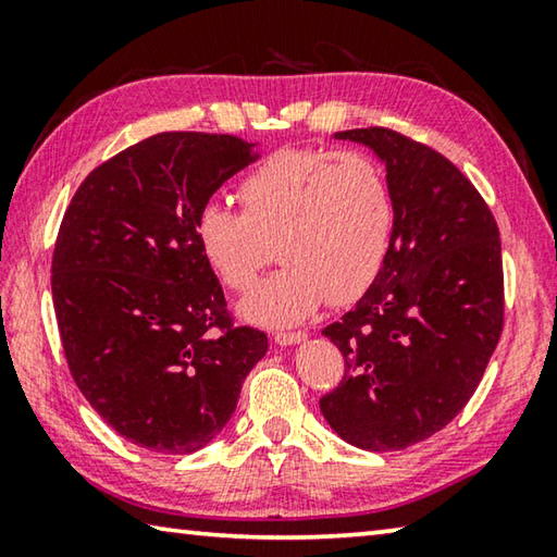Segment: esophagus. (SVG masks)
Instances as JSON below:
<instances>
[{
  "mask_svg": "<svg viewBox=\"0 0 557 557\" xmlns=\"http://www.w3.org/2000/svg\"><path fill=\"white\" fill-rule=\"evenodd\" d=\"M305 338H307L305 332H277L275 334V344L277 346H292V344L305 342Z\"/></svg>",
  "mask_w": 557,
  "mask_h": 557,
  "instance_id": "esophagus-1",
  "label": "esophagus"
}]
</instances>
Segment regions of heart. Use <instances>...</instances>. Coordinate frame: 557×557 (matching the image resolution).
I'll list each match as a JSON object with an SVG mask.
<instances>
[{"label": "heart", "instance_id": "b5f03b06", "mask_svg": "<svg viewBox=\"0 0 557 557\" xmlns=\"http://www.w3.org/2000/svg\"><path fill=\"white\" fill-rule=\"evenodd\" d=\"M238 201L243 213L225 203L201 206L194 238L206 265L233 292L256 285L275 243L285 265L243 301L250 322L297 324L326 299H358L381 275L395 203L369 154L280 149L245 174Z\"/></svg>", "mask_w": 557, "mask_h": 557}]
</instances>
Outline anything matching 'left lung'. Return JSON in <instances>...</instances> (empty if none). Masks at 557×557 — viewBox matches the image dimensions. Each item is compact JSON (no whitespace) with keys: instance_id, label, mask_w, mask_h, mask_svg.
<instances>
[{"instance_id":"1","label":"left lung","mask_w":557,"mask_h":557,"mask_svg":"<svg viewBox=\"0 0 557 557\" xmlns=\"http://www.w3.org/2000/svg\"><path fill=\"white\" fill-rule=\"evenodd\" d=\"M334 137L379 154L395 228L381 275L322 332L346 371L319 408L348 445L405 449L449 425L482 381L504 326L502 240L482 194L432 147L388 127Z\"/></svg>"}]
</instances>
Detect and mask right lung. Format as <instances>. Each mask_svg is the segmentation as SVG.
I'll list each match as a JSON object with an SVG mask.
<instances>
[{"label": "right lung", "mask_w": 557, "mask_h": 557, "mask_svg": "<svg viewBox=\"0 0 557 557\" xmlns=\"http://www.w3.org/2000/svg\"><path fill=\"white\" fill-rule=\"evenodd\" d=\"M256 145L159 132L86 176L51 262L55 322L75 385L132 445L188 455L231 420L268 336L235 326L194 221Z\"/></svg>", "instance_id": "right-lung-1"}]
</instances>
